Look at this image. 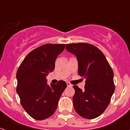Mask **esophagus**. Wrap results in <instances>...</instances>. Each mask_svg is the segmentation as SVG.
I'll return each instance as SVG.
<instances>
[{
	"label": "esophagus",
	"mask_w": 130,
	"mask_h": 130,
	"mask_svg": "<svg viewBox=\"0 0 130 130\" xmlns=\"http://www.w3.org/2000/svg\"><path fill=\"white\" fill-rule=\"evenodd\" d=\"M67 86L68 87H71V86H72V85L70 82H67Z\"/></svg>",
	"instance_id": "esophagus-1"
}]
</instances>
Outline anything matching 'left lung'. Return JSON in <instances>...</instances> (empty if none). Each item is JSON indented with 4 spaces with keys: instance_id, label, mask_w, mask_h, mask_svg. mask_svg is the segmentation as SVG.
<instances>
[{
    "instance_id": "obj_1",
    "label": "left lung",
    "mask_w": 130,
    "mask_h": 130,
    "mask_svg": "<svg viewBox=\"0 0 130 130\" xmlns=\"http://www.w3.org/2000/svg\"><path fill=\"white\" fill-rule=\"evenodd\" d=\"M65 48L76 56L78 75L86 79L84 90L73 86L75 110L84 118H95L105 111L115 91L112 68L103 52L93 44L70 43Z\"/></svg>"
}]
</instances>
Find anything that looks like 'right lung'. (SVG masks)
I'll use <instances>...</instances> for the list:
<instances>
[{"label":"right lung","instance_id":"right-lung-1","mask_svg":"<svg viewBox=\"0 0 130 130\" xmlns=\"http://www.w3.org/2000/svg\"><path fill=\"white\" fill-rule=\"evenodd\" d=\"M65 44H45L27 55L16 73V91L24 109L32 118L43 120L57 109L59 99L67 87L63 80L47 84L46 76L55 69L57 57Z\"/></svg>","mask_w":130,"mask_h":130}]
</instances>
